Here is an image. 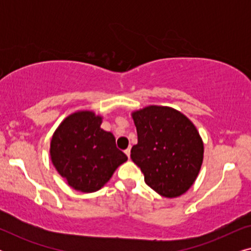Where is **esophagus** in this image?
I'll list each match as a JSON object with an SVG mask.
<instances>
[{
	"label": "esophagus",
	"mask_w": 251,
	"mask_h": 251,
	"mask_svg": "<svg viewBox=\"0 0 251 251\" xmlns=\"http://www.w3.org/2000/svg\"><path fill=\"white\" fill-rule=\"evenodd\" d=\"M130 151H131V147H128V149L125 151V153L126 154V156L128 157H130Z\"/></svg>",
	"instance_id": "34e87169"
}]
</instances>
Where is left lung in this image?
<instances>
[{
    "label": "left lung",
    "instance_id": "left-lung-1",
    "mask_svg": "<svg viewBox=\"0 0 251 251\" xmlns=\"http://www.w3.org/2000/svg\"><path fill=\"white\" fill-rule=\"evenodd\" d=\"M138 143L131 160L145 183L164 198H177L190 190L203 161V142L183 113L168 106L151 105L132 112Z\"/></svg>",
    "mask_w": 251,
    "mask_h": 251
}]
</instances>
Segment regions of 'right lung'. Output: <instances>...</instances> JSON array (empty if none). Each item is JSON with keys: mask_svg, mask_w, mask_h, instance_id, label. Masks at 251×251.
Instances as JSON below:
<instances>
[{"mask_svg": "<svg viewBox=\"0 0 251 251\" xmlns=\"http://www.w3.org/2000/svg\"><path fill=\"white\" fill-rule=\"evenodd\" d=\"M92 111L68 115L52 135L50 156L58 174L75 191L92 193L104 186L128 157L116 149L115 137L100 128Z\"/></svg>", "mask_w": 251, "mask_h": 251, "instance_id": "add662e5", "label": "right lung"}]
</instances>
